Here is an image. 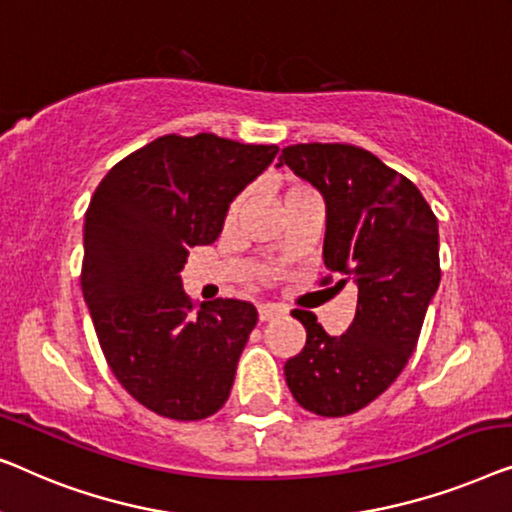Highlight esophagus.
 Returning <instances> with one entry per match:
<instances>
[{
  "label": "esophagus",
  "instance_id": "34e87169",
  "mask_svg": "<svg viewBox=\"0 0 512 512\" xmlns=\"http://www.w3.org/2000/svg\"><path fill=\"white\" fill-rule=\"evenodd\" d=\"M257 315H259V322H269V320H276V318H280V315H283V308L266 304V306H259Z\"/></svg>",
  "mask_w": 512,
  "mask_h": 512
}]
</instances>
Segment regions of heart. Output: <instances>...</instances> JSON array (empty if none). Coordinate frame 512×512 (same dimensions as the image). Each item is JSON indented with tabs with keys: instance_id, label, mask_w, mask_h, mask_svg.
<instances>
[{
	"instance_id": "obj_1",
	"label": "heart",
	"mask_w": 512,
	"mask_h": 512,
	"mask_svg": "<svg viewBox=\"0 0 512 512\" xmlns=\"http://www.w3.org/2000/svg\"><path fill=\"white\" fill-rule=\"evenodd\" d=\"M311 190H308L306 185H299V183H292V185H287L285 187V192H283V197L285 199H290V197H299V194H308ZM239 208H241V199H236L232 206H229V213H227V220L232 222L234 218H236V213H239Z\"/></svg>"
}]
</instances>
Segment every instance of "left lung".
<instances>
[{"label":"left lung","instance_id":"8db88e82","mask_svg":"<svg viewBox=\"0 0 512 512\" xmlns=\"http://www.w3.org/2000/svg\"><path fill=\"white\" fill-rule=\"evenodd\" d=\"M283 164L325 199L322 257L334 290L357 285L355 320L341 336L313 313L292 311L306 345L285 362V380L311 413L350 415L380 397L413 355L441 283L438 220L420 190L369 150L297 143L283 148Z\"/></svg>","mask_w":512,"mask_h":512}]
</instances>
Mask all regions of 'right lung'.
<instances>
[{
  "mask_svg": "<svg viewBox=\"0 0 512 512\" xmlns=\"http://www.w3.org/2000/svg\"><path fill=\"white\" fill-rule=\"evenodd\" d=\"M276 153L215 134H167L115 164L92 194L83 299L113 376L157 415L204 420L232 392L255 306L215 299L194 311L181 271L190 248L218 239L229 204Z\"/></svg>",
  "mask_w": 512,
  "mask_h": 512,
  "instance_id": "add662e5",
  "label": "right lung"
}]
</instances>
